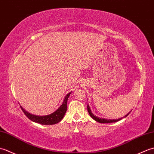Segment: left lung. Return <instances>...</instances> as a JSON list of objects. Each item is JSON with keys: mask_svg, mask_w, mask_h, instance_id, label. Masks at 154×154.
Masks as SVG:
<instances>
[{"mask_svg": "<svg viewBox=\"0 0 154 154\" xmlns=\"http://www.w3.org/2000/svg\"><path fill=\"white\" fill-rule=\"evenodd\" d=\"M87 110H88V112H89V114H90V116L93 118V119L94 120H96L97 122H100V123H112V122H118V121H119V120H120L121 119H122V118H121V119H116V120H109V119H100V118H99V117H97V116H95L94 115V114L92 113V112H91V109H90V108H89V105H87ZM130 112H131V111H130ZM130 112L128 114H126V115L124 116V117H126L128 115V114L130 113ZM124 118V117H123Z\"/></svg>", "mask_w": 154, "mask_h": 154, "instance_id": "left-lung-1", "label": "left lung"}]
</instances>
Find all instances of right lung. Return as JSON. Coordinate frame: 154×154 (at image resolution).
Here are the masks:
<instances>
[{
    "label": "right lung",
    "mask_w": 154,
    "mask_h": 154,
    "mask_svg": "<svg viewBox=\"0 0 154 154\" xmlns=\"http://www.w3.org/2000/svg\"><path fill=\"white\" fill-rule=\"evenodd\" d=\"M71 93L67 94L66 97H65L63 104H61L57 110H55L54 112L47 116H35L34 115V114L28 112L21 106L20 108L23 111V112L25 114V115L30 120L33 121V122H37L40 124H44V125H52V124H57L59 122H60L63 118L65 114L67 111V99L69 97Z\"/></svg>",
    "instance_id": "obj_1"
}]
</instances>
